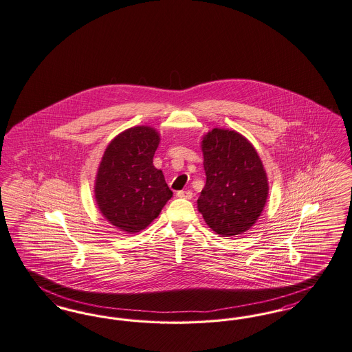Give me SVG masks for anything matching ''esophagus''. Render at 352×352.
I'll use <instances>...</instances> for the list:
<instances>
[{"mask_svg":"<svg viewBox=\"0 0 352 352\" xmlns=\"http://www.w3.org/2000/svg\"><path fill=\"white\" fill-rule=\"evenodd\" d=\"M177 197H181V199H192L194 195L191 191H178Z\"/></svg>","mask_w":352,"mask_h":352,"instance_id":"34e87169","label":"esophagus"}]
</instances>
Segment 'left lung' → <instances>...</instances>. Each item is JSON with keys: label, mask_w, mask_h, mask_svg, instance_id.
Masks as SVG:
<instances>
[{"label": "left lung", "mask_w": 352, "mask_h": 352, "mask_svg": "<svg viewBox=\"0 0 352 352\" xmlns=\"http://www.w3.org/2000/svg\"><path fill=\"white\" fill-rule=\"evenodd\" d=\"M201 152L207 181L197 210L220 237L245 233L267 203V174L261 157L243 135L226 128L207 132Z\"/></svg>", "instance_id": "8db88e82"}]
</instances>
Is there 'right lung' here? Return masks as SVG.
I'll return each instance as SVG.
<instances>
[{
  "label": "right lung",
  "mask_w": 352,
  "mask_h": 352,
  "mask_svg": "<svg viewBox=\"0 0 352 352\" xmlns=\"http://www.w3.org/2000/svg\"><path fill=\"white\" fill-rule=\"evenodd\" d=\"M161 136L149 126L128 128L107 145L94 183L102 216L111 226L138 233L158 217L173 192L153 155Z\"/></svg>",
  "instance_id": "right-lung-1"
}]
</instances>
